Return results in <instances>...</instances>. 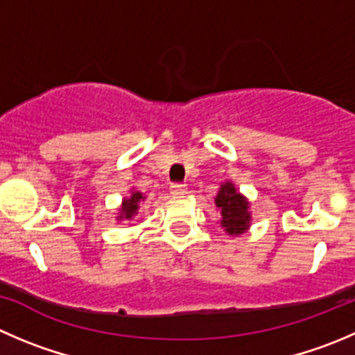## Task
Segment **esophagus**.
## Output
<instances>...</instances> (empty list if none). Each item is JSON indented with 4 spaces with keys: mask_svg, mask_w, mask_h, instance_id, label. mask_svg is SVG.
Returning a JSON list of instances; mask_svg holds the SVG:
<instances>
[{
    "mask_svg": "<svg viewBox=\"0 0 355 355\" xmlns=\"http://www.w3.org/2000/svg\"><path fill=\"white\" fill-rule=\"evenodd\" d=\"M188 188L184 183H172L171 184V193L175 195V197H181V195H187Z\"/></svg>",
    "mask_w": 355,
    "mask_h": 355,
    "instance_id": "esophagus-1",
    "label": "esophagus"
}]
</instances>
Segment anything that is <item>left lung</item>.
Wrapping results in <instances>:
<instances>
[{"instance_id":"obj_1","label":"left lung","mask_w":355,"mask_h":355,"mask_svg":"<svg viewBox=\"0 0 355 355\" xmlns=\"http://www.w3.org/2000/svg\"><path fill=\"white\" fill-rule=\"evenodd\" d=\"M216 205L221 209V226H225L228 234L239 235L248 230L249 221H251V214L248 211L249 204L241 193H237L234 184H223L216 197Z\"/></svg>"}]
</instances>
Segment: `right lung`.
I'll return each instance as SVG.
<instances>
[{
    "label": "right lung",
    "instance_id": "obj_1",
    "mask_svg": "<svg viewBox=\"0 0 355 355\" xmlns=\"http://www.w3.org/2000/svg\"><path fill=\"white\" fill-rule=\"evenodd\" d=\"M143 193H139V191H132V195H130L129 198H125L123 204H121V214L118 216V219L125 218V219H130L134 214L137 212V209H139V202L143 200Z\"/></svg>",
    "mask_w": 355,
    "mask_h": 355
}]
</instances>
